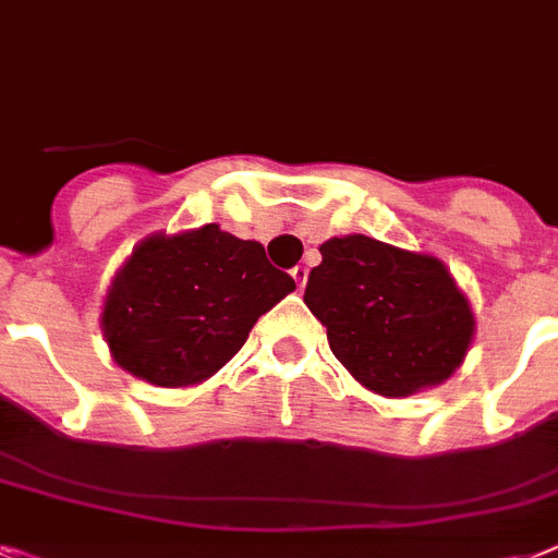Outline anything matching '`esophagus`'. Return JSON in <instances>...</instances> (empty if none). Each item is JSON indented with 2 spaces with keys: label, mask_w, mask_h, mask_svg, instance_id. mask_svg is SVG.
Returning a JSON list of instances; mask_svg holds the SVG:
<instances>
[{
  "label": "esophagus",
  "mask_w": 558,
  "mask_h": 558,
  "mask_svg": "<svg viewBox=\"0 0 558 558\" xmlns=\"http://www.w3.org/2000/svg\"><path fill=\"white\" fill-rule=\"evenodd\" d=\"M292 278H294V283L303 289V287H306V278H310V269H306V266H294Z\"/></svg>",
  "instance_id": "34e87169"
}]
</instances>
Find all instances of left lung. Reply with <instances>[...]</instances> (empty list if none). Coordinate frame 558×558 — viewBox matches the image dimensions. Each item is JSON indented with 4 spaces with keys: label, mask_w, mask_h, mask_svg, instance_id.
<instances>
[{
    "label": "left lung",
    "mask_w": 558,
    "mask_h": 558,
    "mask_svg": "<svg viewBox=\"0 0 558 558\" xmlns=\"http://www.w3.org/2000/svg\"><path fill=\"white\" fill-rule=\"evenodd\" d=\"M320 255L303 301L364 387L404 398L459 369L475 320L441 260L364 234L326 240Z\"/></svg>",
    "instance_id": "8db88e82"
}]
</instances>
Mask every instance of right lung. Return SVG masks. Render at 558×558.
Wrapping results in <instances>:
<instances>
[{
    "label": "right lung",
    "mask_w": 558,
    "mask_h": 558,
    "mask_svg": "<svg viewBox=\"0 0 558 558\" xmlns=\"http://www.w3.org/2000/svg\"><path fill=\"white\" fill-rule=\"evenodd\" d=\"M294 289L255 240L208 223L143 240L108 289L102 335L125 373L189 387L246 343L257 318Z\"/></svg>",
    "instance_id": "add662e5"
}]
</instances>
